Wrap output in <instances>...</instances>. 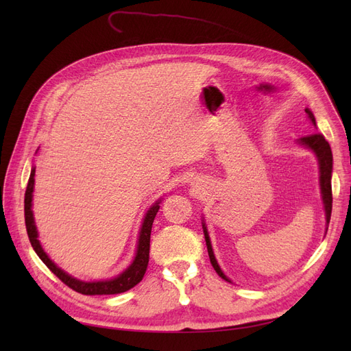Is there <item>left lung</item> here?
<instances>
[{
  "instance_id": "obj_1",
  "label": "left lung",
  "mask_w": 351,
  "mask_h": 351,
  "mask_svg": "<svg viewBox=\"0 0 351 351\" xmlns=\"http://www.w3.org/2000/svg\"><path fill=\"white\" fill-rule=\"evenodd\" d=\"M306 115L307 119L311 120L313 125H316V120L313 112L306 108ZM297 143L311 149L316 159H317V165H319V187H321V197H322V204H324V210H325V219H326V230L329 219H331V210H332V189H331V178H332V152H331V146L325 141V137L321 133H313L309 136L300 137ZM202 228H204V234H205V241H206V247H208V254L212 267L217 271V274L222 280H226L231 282V280L227 277V275L222 272L221 267L218 265V261L214 254V249H212L210 239H209V232L205 224V219H202Z\"/></svg>"
}]
</instances>
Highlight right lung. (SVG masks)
Wrapping results in <instances>:
<instances>
[{
    "label": "right lung",
    "mask_w": 351,
    "mask_h": 351,
    "mask_svg": "<svg viewBox=\"0 0 351 351\" xmlns=\"http://www.w3.org/2000/svg\"><path fill=\"white\" fill-rule=\"evenodd\" d=\"M38 151H39V147H38ZM35 168H36L35 165H32L27 189L25 193V222H26V230H27V236H29L32 247H34V250L36 252L40 261L44 262L62 282L69 285L70 289H73L77 293L86 294V295L119 294V293H124L127 290H130L136 284H139L146 272L147 262H149L151 230H152L155 215L159 209V204L162 202V197L155 200L154 205L146 210L141 230H139V236H137L134 258L129 267H127L121 274L117 275V277L110 278V280L82 281L79 278H74L73 275L67 274L64 269H61L57 263H54V261L48 256L47 252L44 250V247H42V244L39 241V234H38V228L35 224L34 210H32V200H34V189H35Z\"/></svg>",
    "instance_id": "obj_1"
}]
</instances>
